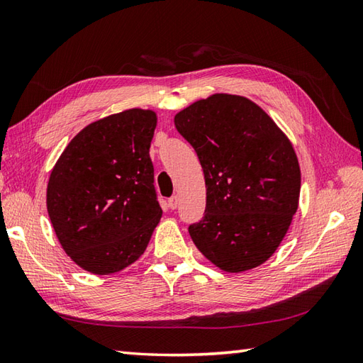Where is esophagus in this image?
Masks as SVG:
<instances>
[{
  "instance_id": "34e87169",
  "label": "esophagus",
  "mask_w": 363,
  "mask_h": 363,
  "mask_svg": "<svg viewBox=\"0 0 363 363\" xmlns=\"http://www.w3.org/2000/svg\"><path fill=\"white\" fill-rule=\"evenodd\" d=\"M177 206H179V196H177V195H174V196H172V198H169L168 199V207H169V209H177Z\"/></svg>"
}]
</instances>
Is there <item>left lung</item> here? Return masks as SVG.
Wrapping results in <instances>:
<instances>
[{
  "mask_svg": "<svg viewBox=\"0 0 363 363\" xmlns=\"http://www.w3.org/2000/svg\"><path fill=\"white\" fill-rule=\"evenodd\" d=\"M174 126L204 172V217L189 226L196 248L223 272L264 264L298 209L301 169L287 135L251 99L228 94L190 104Z\"/></svg>",
  "mask_w": 363,
  "mask_h": 363,
  "instance_id": "8db88e82",
  "label": "left lung"
}]
</instances>
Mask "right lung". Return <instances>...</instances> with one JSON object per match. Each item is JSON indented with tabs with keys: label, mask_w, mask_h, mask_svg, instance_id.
Here are the masks:
<instances>
[{
	"label": "right lung",
	"mask_w": 363,
	"mask_h": 363,
	"mask_svg": "<svg viewBox=\"0 0 363 363\" xmlns=\"http://www.w3.org/2000/svg\"><path fill=\"white\" fill-rule=\"evenodd\" d=\"M156 112L128 109L90 123L54 165L46 207L64 251L94 274L142 256L162 209L150 146Z\"/></svg>",
	"instance_id": "add662e5"
}]
</instances>
